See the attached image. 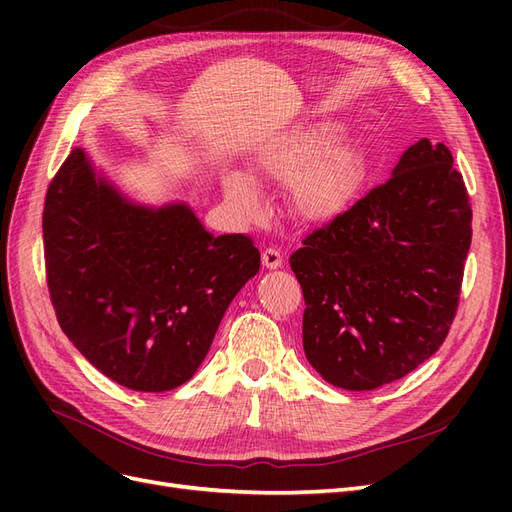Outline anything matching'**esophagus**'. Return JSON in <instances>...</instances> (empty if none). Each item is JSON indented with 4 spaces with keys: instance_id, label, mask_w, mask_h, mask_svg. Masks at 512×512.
I'll list each match as a JSON object with an SVG mask.
<instances>
[{
    "instance_id": "esophagus-1",
    "label": "esophagus",
    "mask_w": 512,
    "mask_h": 512,
    "mask_svg": "<svg viewBox=\"0 0 512 512\" xmlns=\"http://www.w3.org/2000/svg\"><path fill=\"white\" fill-rule=\"evenodd\" d=\"M282 262H284V256L280 254V250H275V247H267V250L262 252V267L277 269L282 267Z\"/></svg>"
}]
</instances>
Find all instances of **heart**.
Segmentation results:
<instances>
[{
	"label": "heart",
	"instance_id": "b5f03b06",
	"mask_svg": "<svg viewBox=\"0 0 512 512\" xmlns=\"http://www.w3.org/2000/svg\"><path fill=\"white\" fill-rule=\"evenodd\" d=\"M339 126L314 121L275 134L252 158V173L267 181H290V203L303 220L327 222L342 213L365 179V151L354 141H337ZM224 194L237 211L258 209L256 185L243 173L224 177Z\"/></svg>",
	"mask_w": 512,
	"mask_h": 512
}]
</instances>
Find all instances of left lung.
Segmentation results:
<instances>
[{
  "label": "left lung",
  "instance_id": "1",
  "mask_svg": "<svg viewBox=\"0 0 512 512\" xmlns=\"http://www.w3.org/2000/svg\"><path fill=\"white\" fill-rule=\"evenodd\" d=\"M472 205L446 145L408 147L393 175L303 239V350L333 386L371 391L436 352L459 307Z\"/></svg>",
  "mask_w": 512,
  "mask_h": 512
}]
</instances>
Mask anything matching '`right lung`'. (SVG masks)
Returning a JSON list of instances; mask_svg holds the SVG:
<instances>
[{
  "label": "right lung",
  "instance_id": "right-lung-1",
  "mask_svg": "<svg viewBox=\"0 0 512 512\" xmlns=\"http://www.w3.org/2000/svg\"><path fill=\"white\" fill-rule=\"evenodd\" d=\"M46 286L70 342L141 393L188 382L235 294L260 269L252 237H213L194 211L130 203L72 149L42 211Z\"/></svg>",
  "mask_w": 512,
  "mask_h": 512
}]
</instances>
